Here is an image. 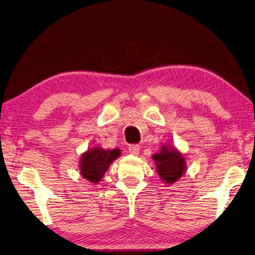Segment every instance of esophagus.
<instances>
[{
  "instance_id": "34e87169",
  "label": "esophagus",
  "mask_w": 255,
  "mask_h": 255,
  "mask_svg": "<svg viewBox=\"0 0 255 255\" xmlns=\"http://www.w3.org/2000/svg\"><path fill=\"white\" fill-rule=\"evenodd\" d=\"M128 151H129L130 154L138 155V154L140 153V146L136 145V144H132V145H130V146L128 147Z\"/></svg>"
}]
</instances>
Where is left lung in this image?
Listing matches in <instances>:
<instances>
[{
  "instance_id": "obj_1",
  "label": "left lung",
  "mask_w": 255,
  "mask_h": 255,
  "mask_svg": "<svg viewBox=\"0 0 255 255\" xmlns=\"http://www.w3.org/2000/svg\"><path fill=\"white\" fill-rule=\"evenodd\" d=\"M156 170L161 181L166 184H173L186 172L184 155L172 145H161L159 153L152 156Z\"/></svg>"
}]
</instances>
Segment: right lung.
<instances>
[{
    "label": "right lung",
    "instance_id": "right-lung-1",
    "mask_svg": "<svg viewBox=\"0 0 255 255\" xmlns=\"http://www.w3.org/2000/svg\"><path fill=\"white\" fill-rule=\"evenodd\" d=\"M120 148L104 149L96 146L81 155L80 173L84 179L94 184L99 183L110 165L121 156Z\"/></svg>",
    "mask_w": 255,
    "mask_h": 255
}]
</instances>
